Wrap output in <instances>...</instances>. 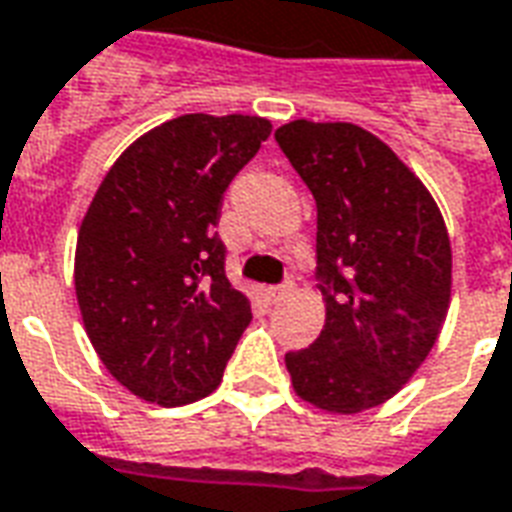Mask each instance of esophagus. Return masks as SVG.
<instances>
[{
    "mask_svg": "<svg viewBox=\"0 0 512 512\" xmlns=\"http://www.w3.org/2000/svg\"><path fill=\"white\" fill-rule=\"evenodd\" d=\"M293 290H296V282H293V279H288L285 285H277V288H268V296H271V299H274V301H282V299H288Z\"/></svg>",
    "mask_w": 512,
    "mask_h": 512,
    "instance_id": "1",
    "label": "esophagus"
}]
</instances>
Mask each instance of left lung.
I'll return each mask as SVG.
<instances>
[{"instance_id": "8db88e82", "label": "left lung", "mask_w": 512, "mask_h": 512, "mask_svg": "<svg viewBox=\"0 0 512 512\" xmlns=\"http://www.w3.org/2000/svg\"><path fill=\"white\" fill-rule=\"evenodd\" d=\"M277 142L318 205V268L326 323L285 354L296 395L359 414L397 395L447 318L450 235L422 180L354 123L293 120Z\"/></svg>"}]
</instances>
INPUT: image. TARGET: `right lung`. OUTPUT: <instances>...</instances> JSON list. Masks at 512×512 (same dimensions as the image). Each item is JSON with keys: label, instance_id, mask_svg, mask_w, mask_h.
Masks as SVG:
<instances>
[{"label": "right lung", "instance_id": "right-lung-1", "mask_svg": "<svg viewBox=\"0 0 512 512\" xmlns=\"http://www.w3.org/2000/svg\"><path fill=\"white\" fill-rule=\"evenodd\" d=\"M271 134L266 117L183 115L139 136L84 213L76 299L106 370L158 406L219 386L252 307L216 233L230 180Z\"/></svg>", "mask_w": 512, "mask_h": 512}]
</instances>
